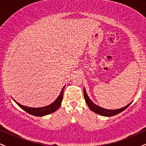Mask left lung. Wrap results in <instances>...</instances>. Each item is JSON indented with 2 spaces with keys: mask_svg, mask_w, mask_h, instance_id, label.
Wrapping results in <instances>:
<instances>
[{
  "mask_svg": "<svg viewBox=\"0 0 146 146\" xmlns=\"http://www.w3.org/2000/svg\"><path fill=\"white\" fill-rule=\"evenodd\" d=\"M84 96L85 101H86L87 105L88 106L89 108L92 111H93L94 113L98 114V115H102V116L105 117H111L114 116V115H116L117 114L121 113L122 111L126 109L127 108L132 104V102H130V104H128V105L125 106L123 107V108H119V109L117 110H108V109H105V108H102V107L98 106V105H96L95 104L93 103L91 100H90V98H88V95L86 94V92L85 88H84Z\"/></svg>",
  "mask_w": 146,
  "mask_h": 146,
  "instance_id": "8db88e82",
  "label": "left lung"
}]
</instances>
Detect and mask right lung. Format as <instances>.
<instances>
[{"mask_svg": "<svg viewBox=\"0 0 146 146\" xmlns=\"http://www.w3.org/2000/svg\"><path fill=\"white\" fill-rule=\"evenodd\" d=\"M65 86L63 87V88L61 90V93L58 98L56 99V100L55 102H53V103L51 104L50 105L46 106L44 107H41V108H31V107H27L25 106L21 105V104L18 103L17 102L15 101L13 99V100L16 102L17 104L23 110H24L25 111H26L27 113H28L30 115H34V116H38V117H42L44 116V115H49L52 113H54L55 111H56L58 108H60V105H61L62 101L63 99V92H64V88Z\"/></svg>", "mask_w": 146, "mask_h": 146, "instance_id": "right-lung-1", "label": "right lung"}]
</instances>
